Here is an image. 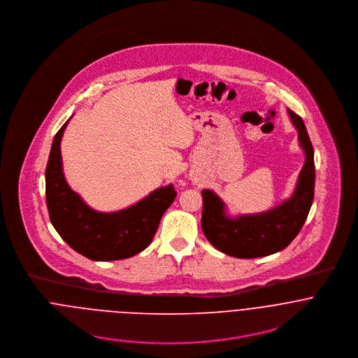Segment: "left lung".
Here are the masks:
<instances>
[{"label": "left lung", "instance_id": "8db88e82", "mask_svg": "<svg viewBox=\"0 0 358 358\" xmlns=\"http://www.w3.org/2000/svg\"><path fill=\"white\" fill-rule=\"evenodd\" d=\"M298 131L305 164L295 190L281 204L259 213L230 216L223 200L212 190H203L201 227L206 240L226 255L252 259L287 248L299 234L314 199V152L303 120L287 110Z\"/></svg>", "mask_w": 358, "mask_h": 358}]
</instances>
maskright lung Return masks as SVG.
<instances>
[{
  "mask_svg": "<svg viewBox=\"0 0 358 358\" xmlns=\"http://www.w3.org/2000/svg\"><path fill=\"white\" fill-rule=\"evenodd\" d=\"M70 118L55 135L45 171L52 226L76 252L91 260H120L142 252L150 245L164 212L176 197L173 185L158 187L120 210L101 212L91 208L71 190L63 173L60 142Z\"/></svg>",
  "mask_w": 358,
  "mask_h": 358,
  "instance_id": "1",
  "label": "right lung"
}]
</instances>
